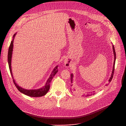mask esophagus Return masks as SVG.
<instances>
[{
    "instance_id": "34e87169",
    "label": "esophagus",
    "mask_w": 126,
    "mask_h": 126,
    "mask_svg": "<svg viewBox=\"0 0 126 126\" xmlns=\"http://www.w3.org/2000/svg\"><path fill=\"white\" fill-rule=\"evenodd\" d=\"M64 65H65V67H69L71 65V63L69 61L68 58L65 59V60L64 61Z\"/></svg>"
}]
</instances>
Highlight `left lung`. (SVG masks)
Here are the masks:
<instances>
[{"label":"left lung","mask_w":126,"mask_h":126,"mask_svg":"<svg viewBox=\"0 0 126 126\" xmlns=\"http://www.w3.org/2000/svg\"><path fill=\"white\" fill-rule=\"evenodd\" d=\"M113 53H114V64H113V70H112V74H111V77H110V79H109V83H110V82L111 81V80H112V78H113V75H114V70H115V61H116V52H115V48H114V45H113ZM73 74H71V86H73V84H72V83H73ZM109 85V84H106V86H107V85ZM71 90V92H73L74 90L75 91V90H74V89H73V88H72V89H70ZM93 92H94V91ZM94 94L95 93H92V92H90V93H88V94H87L86 95H85V96H86V97H87V96H92V95H94Z\"/></svg>","instance_id":"obj_1"}]
</instances>
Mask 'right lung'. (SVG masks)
<instances>
[{
  "label": "right lung",
  "mask_w": 126,
  "mask_h": 126,
  "mask_svg": "<svg viewBox=\"0 0 126 126\" xmlns=\"http://www.w3.org/2000/svg\"><path fill=\"white\" fill-rule=\"evenodd\" d=\"M17 33H15L13 36V39L11 40L10 45L8 49V63L9 65V68L10 70V72L11 75L12 76V77L13 78V81L14 83V85L16 87L17 89L22 93H23L24 95H26L27 96L32 97H40L41 96H43L45 95H46L47 92H48L49 90L50 89V84L51 82V80H52L53 77L55 75V74L57 73L58 71V65L56 66L54 69L52 71V73L48 79L47 81H46V83L44 86L42 87L41 88H39L38 89H32V90H27L25 89H24L20 86H19L18 85L15 80L13 78V76L12 73V69H11V59H12V51H13V41L15 38V35Z\"/></svg>",
  "instance_id": "add662e5"
}]
</instances>
